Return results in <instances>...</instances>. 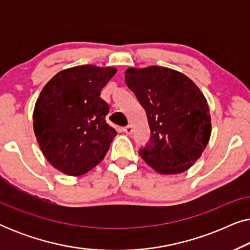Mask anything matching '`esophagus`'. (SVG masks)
Wrapping results in <instances>:
<instances>
[{
    "label": "esophagus",
    "instance_id": "34e87169",
    "mask_svg": "<svg viewBox=\"0 0 250 250\" xmlns=\"http://www.w3.org/2000/svg\"><path fill=\"white\" fill-rule=\"evenodd\" d=\"M123 131H124L126 134H132L134 129H133V126L132 125H127V126H126V127L123 128Z\"/></svg>",
    "mask_w": 250,
    "mask_h": 250
}]
</instances>
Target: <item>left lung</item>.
Returning a JSON list of instances; mask_svg holds the SVG:
<instances>
[{"label": "left lung", "mask_w": 250, "mask_h": 250, "mask_svg": "<svg viewBox=\"0 0 250 250\" xmlns=\"http://www.w3.org/2000/svg\"><path fill=\"white\" fill-rule=\"evenodd\" d=\"M125 81L146 112L149 145L139 153L163 175L186 172L200 158L211 134L207 100L186 75L170 68H127Z\"/></svg>", "instance_id": "8db88e82"}]
</instances>
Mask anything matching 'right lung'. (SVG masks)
<instances>
[{"instance_id":"obj_1","label":"right lung","mask_w":250,"mask_h":250,"mask_svg":"<svg viewBox=\"0 0 250 250\" xmlns=\"http://www.w3.org/2000/svg\"><path fill=\"white\" fill-rule=\"evenodd\" d=\"M117 73L94 64L59 71L37 98L33 126L47 162L61 173L80 176L104 158L117 132L105 122L109 105L101 90Z\"/></svg>"}]
</instances>
